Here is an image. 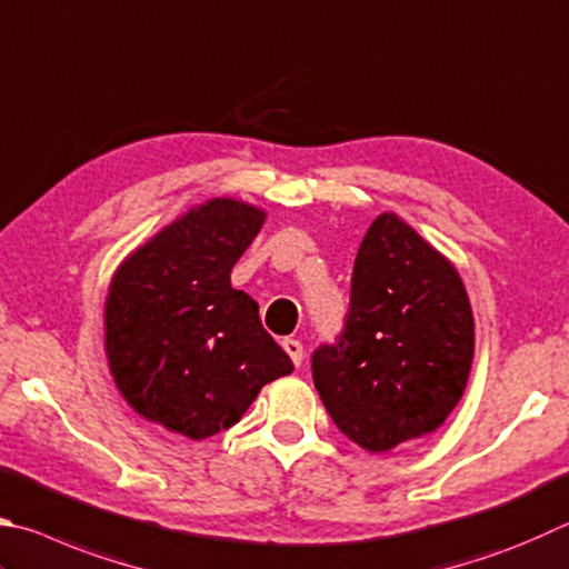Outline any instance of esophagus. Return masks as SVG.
<instances>
[{"mask_svg": "<svg viewBox=\"0 0 569 569\" xmlns=\"http://www.w3.org/2000/svg\"><path fill=\"white\" fill-rule=\"evenodd\" d=\"M283 350L288 356H291V360H293V366L298 368L303 363V343L301 340H296V338H286L283 340Z\"/></svg>", "mask_w": 569, "mask_h": 569, "instance_id": "obj_1", "label": "esophagus"}]
</instances>
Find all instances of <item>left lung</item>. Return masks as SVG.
Segmentation results:
<instances>
[{
  "instance_id": "1",
  "label": "left lung",
  "mask_w": 569,
  "mask_h": 569,
  "mask_svg": "<svg viewBox=\"0 0 569 569\" xmlns=\"http://www.w3.org/2000/svg\"><path fill=\"white\" fill-rule=\"evenodd\" d=\"M472 353L475 318L456 263L398 213L376 216L340 343L313 353L338 430L368 452L430 436L460 402Z\"/></svg>"
}]
</instances>
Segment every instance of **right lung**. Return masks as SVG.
<instances>
[{
  "instance_id": "add662e5",
  "label": "right lung",
  "mask_w": 569,
  "mask_h": 569,
  "mask_svg": "<svg viewBox=\"0 0 569 569\" xmlns=\"http://www.w3.org/2000/svg\"><path fill=\"white\" fill-rule=\"evenodd\" d=\"M266 211L216 196L139 243L111 276L104 353L121 398L143 420L189 440L239 422L271 380L293 373L258 303L231 271Z\"/></svg>"
}]
</instances>
